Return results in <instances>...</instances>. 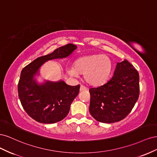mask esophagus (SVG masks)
I'll return each mask as SVG.
<instances>
[{
  "label": "esophagus",
  "instance_id": "obj_1",
  "mask_svg": "<svg viewBox=\"0 0 157 157\" xmlns=\"http://www.w3.org/2000/svg\"><path fill=\"white\" fill-rule=\"evenodd\" d=\"M87 90V88L85 87L84 86H83V85H81L80 87V91L82 92V91H84V90Z\"/></svg>",
  "mask_w": 157,
  "mask_h": 157
}]
</instances>
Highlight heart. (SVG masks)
<instances>
[{"mask_svg":"<svg viewBox=\"0 0 157 157\" xmlns=\"http://www.w3.org/2000/svg\"><path fill=\"white\" fill-rule=\"evenodd\" d=\"M112 69V61L107 56L96 54L78 58L74 67L67 69V73L74 77H78L79 73H84L86 82L96 86L107 81Z\"/></svg>","mask_w":157,"mask_h":157,"instance_id":"b5f03b06","label":"heart"}]
</instances>
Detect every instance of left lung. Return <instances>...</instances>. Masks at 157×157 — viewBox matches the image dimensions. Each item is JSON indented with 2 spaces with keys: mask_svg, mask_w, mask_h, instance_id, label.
<instances>
[{
  "mask_svg": "<svg viewBox=\"0 0 157 157\" xmlns=\"http://www.w3.org/2000/svg\"><path fill=\"white\" fill-rule=\"evenodd\" d=\"M138 72L126 59L117 63L113 77L102 86L91 88L89 111L97 121L118 122L130 113L140 94Z\"/></svg>",
  "mask_w": 157,
  "mask_h": 157,
  "instance_id": "obj_1",
  "label": "left lung"
}]
</instances>
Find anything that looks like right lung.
<instances>
[{"instance_id": "add662e5", "label": "right lung", "mask_w": 157, "mask_h": 157, "mask_svg": "<svg viewBox=\"0 0 157 157\" xmlns=\"http://www.w3.org/2000/svg\"><path fill=\"white\" fill-rule=\"evenodd\" d=\"M77 48L73 44L59 47L51 54L36 58L22 69L18 96L24 110L36 121L53 124L68 115L71 104L78 94L80 85L70 86L62 80L56 82L44 80L39 83L36 77L40 75V68L46 61L67 58Z\"/></svg>"}]
</instances>
